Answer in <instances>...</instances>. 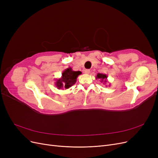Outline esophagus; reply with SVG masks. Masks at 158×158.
<instances>
[{
	"mask_svg": "<svg viewBox=\"0 0 158 158\" xmlns=\"http://www.w3.org/2000/svg\"><path fill=\"white\" fill-rule=\"evenodd\" d=\"M89 73H90V70H88V69H86V70H84V73H85V74H89Z\"/></svg>",
	"mask_w": 158,
	"mask_h": 158,
	"instance_id": "esophagus-1",
	"label": "esophagus"
}]
</instances>
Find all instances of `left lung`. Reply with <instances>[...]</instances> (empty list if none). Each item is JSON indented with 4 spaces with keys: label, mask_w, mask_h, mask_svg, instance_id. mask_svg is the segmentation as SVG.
<instances>
[{
    "label": "left lung",
    "mask_w": 158,
    "mask_h": 158,
    "mask_svg": "<svg viewBox=\"0 0 158 158\" xmlns=\"http://www.w3.org/2000/svg\"><path fill=\"white\" fill-rule=\"evenodd\" d=\"M96 79H99L100 82L103 83V84H106V83L109 84V86H110V84L107 81V75L106 74H102V73H98L95 77Z\"/></svg>",
    "instance_id": "8db88e82"
}]
</instances>
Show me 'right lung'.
<instances>
[{
  "label": "right lung",
  "instance_id": "1",
  "mask_svg": "<svg viewBox=\"0 0 158 158\" xmlns=\"http://www.w3.org/2000/svg\"><path fill=\"white\" fill-rule=\"evenodd\" d=\"M81 74L80 71H74L71 67L65 69L62 73L61 77L56 80V87L59 89H69L76 82L78 76Z\"/></svg>",
  "mask_w": 158,
  "mask_h": 158
}]
</instances>
